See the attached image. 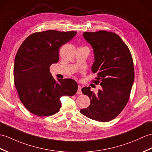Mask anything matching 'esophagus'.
Segmentation results:
<instances>
[{"mask_svg":"<svg viewBox=\"0 0 152 152\" xmlns=\"http://www.w3.org/2000/svg\"><path fill=\"white\" fill-rule=\"evenodd\" d=\"M77 94H82V87H81L80 86H78V87H77Z\"/></svg>","mask_w":152,"mask_h":152,"instance_id":"obj_1","label":"esophagus"}]
</instances>
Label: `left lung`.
I'll use <instances>...</instances> for the list:
<instances>
[{"label":"left lung","mask_w":152,"mask_h":152,"mask_svg":"<svg viewBox=\"0 0 152 152\" xmlns=\"http://www.w3.org/2000/svg\"><path fill=\"white\" fill-rule=\"evenodd\" d=\"M83 36L93 48L94 62L91 70L97 74L102 89L95 94L90 87L82 92L90 98L91 104L81 113L98 122H109L124 109L131 93L135 72L132 54L124 42L115 33L100 30L84 32Z\"/></svg>","instance_id":"left-lung-1"}]
</instances>
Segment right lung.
<instances>
[{
    "mask_svg": "<svg viewBox=\"0 0 152 152\" xmlns=\"http://www.w3.org/2000/svg\"><path fill=\"white\" fill-rule=\"evenodd\" d=\"M76 33L56 30L36 32L20 46L14 63V83L20 100L31 113L39 116L54 115L61 107L60 98L76 93L75 80L56 81L50 72V65L59 61L60 48Z\"/></svg>",
    "mask_w": 152,
    "mask_h": 152,
    "instance_id": "add662e5",
    "label": "right lung"
}]
</instances>
